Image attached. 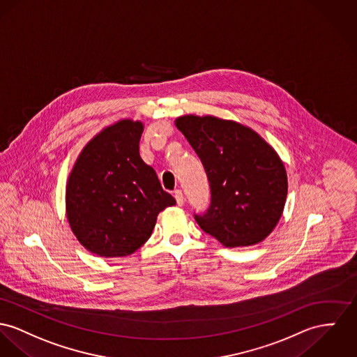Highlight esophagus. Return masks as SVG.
I'll list each match as a JSON object with an SVG mask.
<instances>
[{
  "label": "esophagus",
  "instance_id": "1",
  "mask_svg": "<svg viewBox=\"0 0 357 357\" xmlns=\"http://www.w3.org/2000/svg\"><path fill=\"white\" fill-rule=\"evenodd\" d=\"M174 197H175V199H176L178 206H182V205L185 204V197H183V192H181V190H175V192H174Z\"/></svg>",
  "mask_w": 357,
  "mask_h": 357
}]
</instances>
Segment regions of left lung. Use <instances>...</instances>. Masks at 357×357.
Here are the masks:
<instances>
[{"label": "left lung", "instance_id": "obj_1", "mask_svg": "<svg viewBox=\"0 0 357 357\" xmlns=\"http://www.w3.org/2000/svg\"><path fill=\"white\" fill-rule=\"evenodd\" d=\"M176 128L208 176L211 204L194 219L225 247L264 241L282 215L287 174L273 148L246 126L215 116L186 115Z\"/></svg>", "mask_w": 357, "mask_h": 357}]
</instances>
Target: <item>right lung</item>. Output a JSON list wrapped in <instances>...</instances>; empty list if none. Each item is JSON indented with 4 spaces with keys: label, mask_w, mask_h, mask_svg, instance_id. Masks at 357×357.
<instances>
[{
    "label": "right lung",
    "mask_w": 357,
    "mask_h": 357,
    "mask_svg": "<svg viewBox=\"0 0 357 357\" xmlns=\"http://www.w3.org/2000/svg\"><path fill=\"white\" fill-rule=\"evenodd\" d=\"M142 130L141 122L129 119L105 129L84 148L69 176V224L96 255L133 254L149 239L158 215L176 204L139 156Z\"/></svg>",
    "instance_id": "right-lung-1"
}]
</instances>
